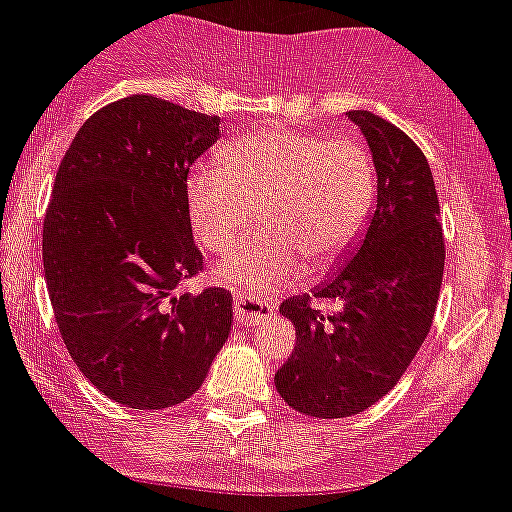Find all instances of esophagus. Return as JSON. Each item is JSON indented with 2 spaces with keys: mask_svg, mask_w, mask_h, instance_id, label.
<instances>
[{
  "mask_svg": "<svg viewBox=\"0 0 512 512\" xmlns=\"http://www.w3.org/2000/svg\"><path fill=\"white\" fill-rule=\"evenodd\" d=\"M234 319L239 327H250V324H260L262 319H268L273 314V301L257 293L239 291L234 293Z\"/></svg>",
  "mask_w": 512,
  "mask_h": 512,
  "instance_id": "esophagus-1",
  "label": "esophagus"
}]
</instances>
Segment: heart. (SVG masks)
<instances>
[{
	"label": "heart",
	"mask_w": 512,
	"mask_h": 512,
	"mask_svg": "<svg viewBox=\"0 0 512 512\" xmlns=\"http://www.w3.org/2000/svg\"><path fill=\"white\" fill-rule=\"evenodd\" d=\"M373 195L376 167L361 141L288 128L231 141L219 164L185 180L190 224L208 252H229L257 211L262 229L219 273L257 291L299 278L306 260L319 268L342 260L366 229Z\"/></svg>",
	"instance_id": "1"
}]
</instances>
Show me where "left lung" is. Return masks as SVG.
<instances>
[{
  "label": "left lung",
  "instance_id": "8db88e82",
  "mask_svg": "<svg viewBox=\"0 0 512 512\" xmlns=\"http://www.w3.org/2000/svg\"><path fill=\"white\" fill-rule=\"evenodd\" d=\"M379 177L376 211L355 252L314 296L283 301L296 348L275 389L301 415L337 420L389 394L430 332L446 262L441 206L420 146L368 110H350ZM335 300L324 315L313 299Z\"/></svg>",
  "mask_w": 512,
  "mask_h": 512
}]
</instances>
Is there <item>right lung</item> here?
Returning a JSON list of instances; mask_svg holds the SVG:
<instances>
[{"instance_id":"1","label":"right lung","mask_w":512,"mask_h":512,"mask_svg":"<svg viewBox=\"0 0 512 512\" xmlns=\"http://www.w3.org/2000/svg\"><path fill=\"white\" fill-rule=\"evenodd\" d=\"M219 118L131 95L87 118L56 172L43 221L53 317L79 371L133 410H164L206 381L231 330V293L203 270L185 180Z\"/></svg>"}]
</instances>
